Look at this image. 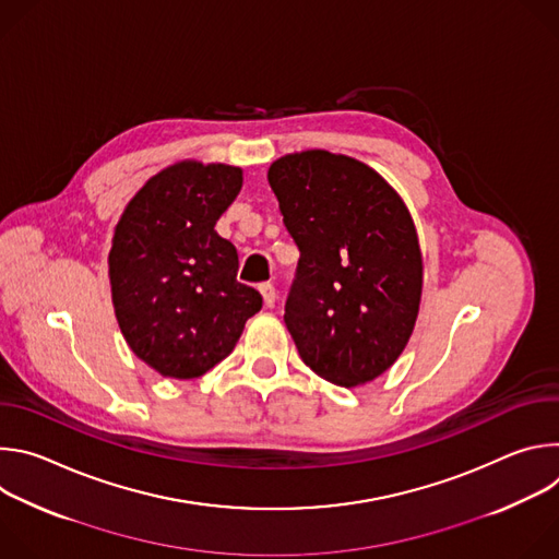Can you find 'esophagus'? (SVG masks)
<instances>
[{"mask_svg":"<svg viewBox=\"0 0 559 559\" xmlns=\"http://www.w3.org/2000/svg\"><path fill=\"white\" fill-rule=\"evenodd\" d=\"M261 294H263V302H265V307H274V302H276V289H274V285L272 283H263L261 287Z\"/></svg>","mask_w":559,"mask_h":559,"instance_id":"esophagus-1","label":"esophagus"}]
</instances>
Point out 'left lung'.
<instances>
[{
	"mask_svg": "<svg viewBox=\"0 0 559 559\" xmlns=\"http://www.w3.org/2000/svg\"><path fill=\"white\" fill-rule=\"evenodd\" d=\"M267 181L300 250L285 325L321 378L365 384L407 347L423 296V254L397 192L345 154L305 150L270 166Z\"/></svg>",
	"mask_w": 559,
	"mask_h": 559,
	"instance_id": "obj_1",
	"label": "left lung"
}]
</instances>
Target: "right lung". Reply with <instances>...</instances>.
Masks as SVG:
<instances>
[{
	"mask_svg": "<svg viewBox=\"0 0 559 559\" xmlns=\"http://www.w3.org/2000/svg\"><path fill=\"white\" fill-rule=\"evenodd\" d=\"M243 186V170L179 162L126 205L108 276L128 347L166 378H199L227 358L263 298L236 281L238 254L214 225Z\"/></svg>",
	"mask_w": 559,
	"mask_h": 559,
	"instance_id": "add662e5",
	"label": "right lung"
}]
</instances>
